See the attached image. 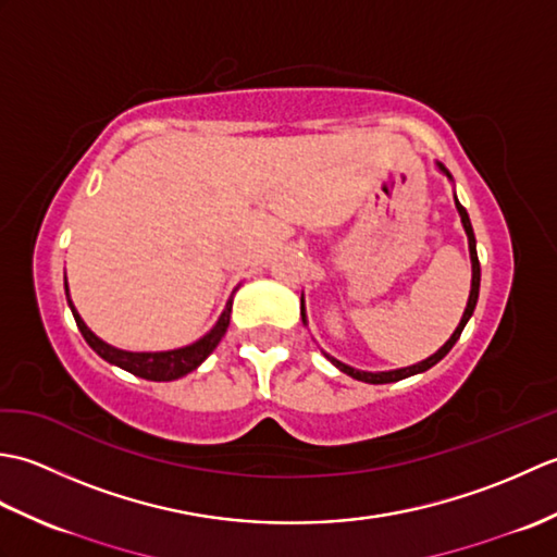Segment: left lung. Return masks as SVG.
<instances>
[{"label":"left lung","mask_w":557,"mask_h":557,"mask_svg":"<svg viewBox=\"0 0 557 557\" xmlns=\"http://www.w3.org/2000/svg\"><path fill=\"white\" fill-rule=\"evenodd\" d=\"M435 168H437V172L445 174L447 180L455 184L453 174H449V170L445 168L443 162H435ZM455 208H457V212H459L461 227H465V234H467V242H469V258H471V289H469L467 309H465V313H461V321H459V325L455 327V333L449 335V339L445 342V345H443L441 349H437L435 354H431L429 359H423V361H419V363H411V366H405V369H393V371H359V369H354V366H349V363H345V361H339V359H335V357H330L327 351H323V354H325V359H327L330 363L337 366V369H339L342 373L351 375L354 381L371 383V385H383V383H397V381H405V377H409V375H417V373L429 371L431 366H435L437 361H441V359L445 357V354H447L449 349L455 347V342L459 339L461 330H465V325L469 323V318L474 315L476 301H479V287H481V265H479V256H476V236H474V230H471V220H469V215H467L465 206L459 203L457 194H455ZM301 321H304V325H309V318H306V306H304V294H301Z\"/></svg>","instance_id":"obj_1"}]
</instances>
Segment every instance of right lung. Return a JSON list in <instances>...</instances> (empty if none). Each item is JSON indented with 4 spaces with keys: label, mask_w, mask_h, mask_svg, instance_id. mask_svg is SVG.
I'll return each instance as SVG.
<instances>
[{
    "label": "right lung",
    "mask_w": 557,
    "mask_h": 557,
    "mask_svg": "<svg viewBox=\"0 0 557 557\" xmlns=\"http://www.w3.org/2000/svg\"><path fill=\"white\" fill-rule=\"evenodd\" d=\"M64 289H66V301H69V309L74 313V321L81 330L83 339L88 342L90 349L98 354L100 359H104L112 366H120V369L134 373L138 377H146V381H156V383H168V381H176V377H182L186 373L196 371L200 363H203L215 347L220 345V339L227 333V325H230V315H232V297L224 304V311L220 313L218 323L212 325L208 333L191 342V345L180 347V349H168V351H126L120 347H112L108 342L100 339L92 330L83 323L81 313L76 311L74 301L69 297V285L64 282Z\"/></svg>",
    "instance_id": "1"
}]
</instances>
